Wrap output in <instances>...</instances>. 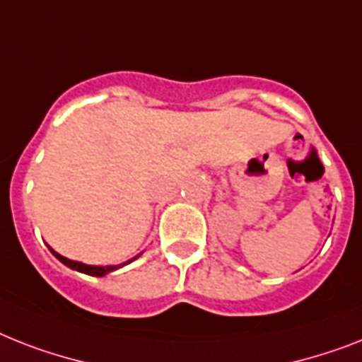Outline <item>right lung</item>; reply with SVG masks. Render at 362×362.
I'll return each instance as SVG.
<instances>
[{
  "label": "right lung",
  "mask_w": 362,
  "mask_h": 362,
  "mask_svg": "<svg viewBox=\"0 0 362 362\" xmlns=\"http://www.w3.org/2000/svg\"><path fill=\"white\" fill-rule=\"evenodd\" d=\"M49 251H52V255H54V257L57 258L59 262H63L64 266L70 267V269H76V272L85 273V275H90V277H104V275H107V273L115 272V269H119V267L126 266V264H130L132 260H135V258H139V255H141V252H139L137 257H134V258H132V260H128V262H124V264H119V266H89V264L70 260V258H66V257H63V255H59V252H55L52 247H49Z\"/></svg>",
  "instance_id": "1"
}]
</instances>
